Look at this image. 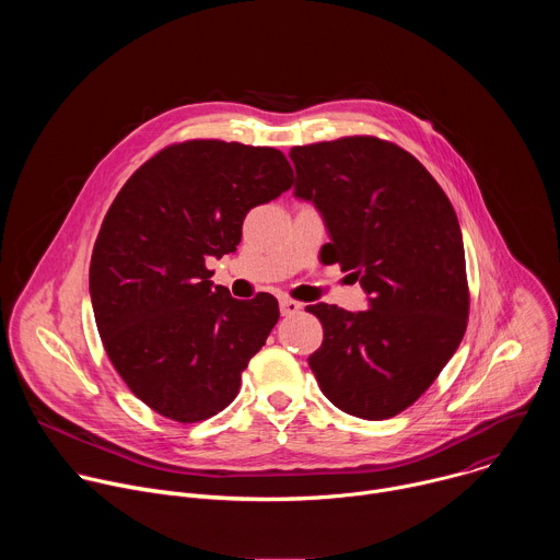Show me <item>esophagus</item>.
I'll return each mask as SVG.
<instances>
[{
	"label": "esophagus",
	"mask_w": 560,
	"mask_h": 560,
	"mask_svg": "<svg viewBox=\"0 0 560 560\" xmlns=\"http://www.w3.org/2000/svg\"><path fill=\"white\" fill-rule=\"evenodd\" d=\"M301 303L299 301H292V299H281L279 301V310H281V316H294L301 312Z\"/></svg>",
	"instance_id": "esophagus-1"
}]
</instances>
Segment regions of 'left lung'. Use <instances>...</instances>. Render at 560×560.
Returning <instances> with one entry per match:
<instances>
[{"label":"left lung","mask_w":560,"mask_h":560,"mask_svg":"<svg viewBox=\"0 0 560 560\" xmlns=\"http://www.w3.org/2000/svg\"><path fill=\"white\" fill-rule=\"evenodd\" d=\"M294 197L322 214L339 264L368 310L314 303L324 343L307 363L346 415L381 421L410 408L456 352L467 326L465 250L456 212L417 159L376 137L290 150Z\"/></svg>","instance_id":"left-lung-1"}]
</instances>
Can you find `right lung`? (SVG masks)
<instances>
[{
	"label": "right lung",
	"instance_id": "obj_1",
	"mask_svg": "<svg viewBox=\"0 0 560 560\" xmlns=\"http://www.w3.org/2000/svg\"><path fill=\"white\" fill-rule=\"evenodd\" d=\"M290 186L283 152L197 139L154 154L115 197L91 301L108 359L154 412L197 423L232 404L279 303L268 292L232 299L206 261L234 253L246 214Z\"/></svg>",
	"mask_w": 560,
	"mask_h": 560
}]
</instances>
